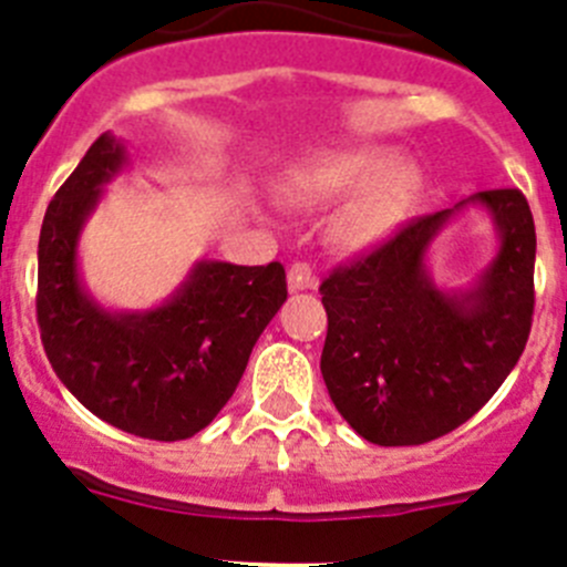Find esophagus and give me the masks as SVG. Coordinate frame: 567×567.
<instances>
[{"mask_svg": "<svg viewBox=\"0 0 567 567\" xmlns=\"http://www.w3.org/2000/svg\"><path fill=\"white\" fill-rule=\"evenodd\" d=\"M287 280H289V289H292V292L318 287V278H315V272L309 269V264H292L287 272Z\"/></svg>", "mask_w": 567, "mask_h": 567, "instance_id": "esophagus-1", "label": "esophagus"}]
</instances>
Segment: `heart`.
<instances>
[{
  "label": "heart",
  "mask_w": 567,
  "mask_h": 567,
  "mask_svg": "<svg viewBox=\"0 0 567 567\" xmlns=\"http://www.w3.org/2000/svg\"><path fill=\"white\" fill-rule=\"evenodd\" d=\"M284 189L309 207H332L346 197L329 238L340 252L358 255L380 247L405 221L417 193V169L365 153L318 155L289 167Z\"/></svg>",
  "instance_id": "1"
}]
</instances>
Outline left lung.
<instances>
[{
	"label": "left lung",
	"instance_id": "left-lung-1",
	"mask_svg": "<svg viewBox=\"0 0 567 567\" xmlns=\"http://www.w3.org/2000/svg\"><path fill=\"white\" fill-rule=\"evenodd\" d=\"M477 206L498 252L463 288H440L427 267L436 235ZM534 215L519 189H488L425 215L389 244L334 269L320 372L334 409L374 445H420L483 409L517 365L534 315Z\"/></svg>",
	"mask_w": 567,
	"mask_h": 567
}]
</instances>
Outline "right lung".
I'll return each instance as SVG.
<instances>
[{
  "instance_id": "right-lung-1",
  "label": "right lung",
  "mask_w": 567,
  "mask_h": 567,
  "mask_svg": "<svg viewBox=\"0 0 567 567\" xmlns=\"http://www.w3.org/2000/svg\"><path fill=\"white\" fill-rule=\"evenodd\" d=\"M130 153L99 135L48 204L39 235L37 315L53 372L104 423L147 440H187L233 398L255 340L287 300L278 260H195L164 303L107 309L79 269V240Z\"/></svg>"
}]
</instances>
